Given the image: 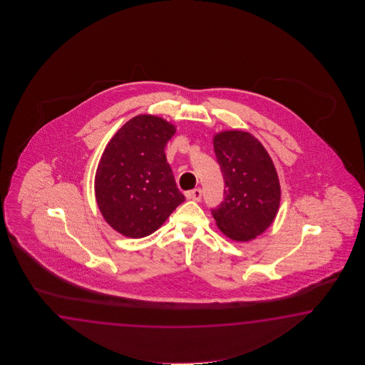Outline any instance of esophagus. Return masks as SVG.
Masks as SVG:
<instances>
[{"label":"esophagus","instance_id":"1","mask_svg":"<svg viewBox=\"0 0 365 365\" xmlns=\"http://www.w3.org/2000/svg\"><path fill=\"white\" fill-rule=\"evenodd\" d=\"M186 197L192 201L200 202L202 200V190L201 189H194L186 193Z\"/></svg>","mask_w":365,"mask_h":365}]
</instances>
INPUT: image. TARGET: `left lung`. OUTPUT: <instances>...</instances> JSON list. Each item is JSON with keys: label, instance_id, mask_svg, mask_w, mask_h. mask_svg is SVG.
I'll return each instance as SVG.
<instances>
[{"label": "left lung", "instance_id": "left-lung-1", "mask_svg": "<svg viewBox=\"0 0 365 365\" xmlns=\"http://www.w3.org/2000/svg\"><path fill=\"white\" fill-rule=\"evenodd\" d=\"M214 151L225 180V200L211 209L220 231L248 241L272 225L278 212L280 186L272 158L252 134L219 133Z\"/></svg>", "mask_w": 365, "mask_h": 365}]
</instances>
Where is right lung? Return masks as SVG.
<instances>
[{"label":"right lung","mask_w":365,"mask_h":365,"mask_svg":"<svg viewBox=\"0 0 365 365\" xmlns=\"http://www.w3.org/2000/svg\"><path fill=\"white\" fill-rule=\"evenodd\" d=\"M175 126L148 115L133 117L101 155L95 194L101 214L117 232L145 237L185 201L176 186L164 148Z\"/></svg>","instance_id":"1"}]
</instances>
